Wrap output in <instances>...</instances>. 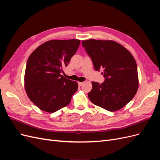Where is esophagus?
Listing matches in <instances>:
<instances>
[{"label": "esophagus", "instance_id": "34e87169", "mask_svg": "<svg viewBox=\"0 0 160 160\" xmlns=\"http://www.w3.org/2000/svg\"><path fill=\"white\" fill-rule=\"evenodd\" d=\"M83 84H84V82H79V83H78V85H79V87L82 86Z\"/></svg>", "mask_w": 160, "mask_h": 160}]
</instances>
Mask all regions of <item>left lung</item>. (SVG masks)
<instances>
[{"label": "left lung", "mask_w": 160, "mask_h": 160, "mask_svg": "<svg viewBox=\"0 0 160 160\" xmlns=\"http://www.w3.org/2000/svg\"><path fill=\"white\" fill-rule=\"evenodd\" d=\"M82 45L96 71H103L101 84L92 82L88 97L93 104L109 111L123 108L136 94L139 81L138 67L131 52L119 43L111 40L82 41Z\"/></svg>", "instance_id": "left-lung-1"}]
</instances>
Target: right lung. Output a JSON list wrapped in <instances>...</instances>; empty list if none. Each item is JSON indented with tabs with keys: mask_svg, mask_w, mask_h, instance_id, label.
<instances>
[{
	"mask_svg": "<svg viewBox=\"0 0 160 160\" xmlns=\"http://www.w3.org/2000/svg\"><path fill=\"white\" fill-rule=\"evenodd\" d=\"M80 45V40H51L29 56L25 73L28 98L40 109L54 113L69 105L78 89L76 81L61 75Z\"/></svg>",
	"mask_w": 160,
	"mask_h": 160,
	"instance_id": "right-lung-1",
	"label": "right lung"
}]
</instances>
